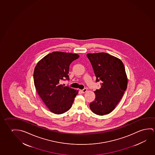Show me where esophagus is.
I'll use <instances>...</instances> for the list:
<instances>
[{
  "label": "esophagus",
  "mask_w": 155,
  "mask_h": 155,
  "mask_svg": "<svg viewBox=\"0 0 155 155\" xmlns=\"http://www.w3.org/2000/svg\"><path fill=\"white\" fill-rule=\"evenodd\" d=\"M87 90L86 89V88H84V89H83V90H81V92L82 93H85L86 92H87Z\"/></svg>",
  "instance_id": "34e87169"
}]
</instances>
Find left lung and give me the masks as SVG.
Segmentation results:
<instances>
[{
	"mask_svg": "<svg viewBox=\"0 0 155 155\" xmlns=\"http://www.w3.org/2000/svg\"><path fill=\"white\" fill-rule=\"evenodd\" d=\"M101 87L94 91L95 98L90 108L99 115L108 114L114 110L126 90L128 79L124 64L117 57L106 52L87 54Z\"/></svg>",
	"mask_w": 155,
	"mask_h": 155,
	"instance_id": "left-lung-1",
	"label": "left lung"
}]
</instances>
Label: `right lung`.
<instances>
[{
	"label": "right lung",
	"instance_id": "add662e5",
	"mask_svg": "<svg viewBox=\"0 0 155 155\" xmlns=\"http://www.w3.org/2000/svg\"><path fill=\"white\" fill-rule=\"evenodd\" d=\"M76 54L54 51L41 60L34 71V85L38 95L52 113L61 114L69 110L78 91L61 84L69 80V66L78 58Z\"/></svg>",
	"mask_w": 155,
	"mask_h": 155
}]
</instances>
